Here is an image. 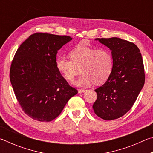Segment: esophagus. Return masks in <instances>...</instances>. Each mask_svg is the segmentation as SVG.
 <instances>
[{
	"instance_id": "obj_1",
	"label": "esophagus",
	"mask_w": 153,
	"mask_h": 153,
	"mask_svg": "<svg viewBox=\"0 0 153 153\" xmlns=\"http://www.w3.org/2000/svg\"><path fill=\"white\" fill-rule=\"evenodd\" d=\"M86 92V90H83V89H79L78 90V93H83Z\"/></svg>"
}]
</instances>
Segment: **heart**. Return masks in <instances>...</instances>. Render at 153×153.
<instances>
[{"label":"heart","instance_id":"obj_1","mask_svg":"<svg viewBox=\"0 0 153 153\" xmlns=\"http://www.w3.org/2000/svg\"><path fill=\"white\" fill-rule=\"evenodd\" d=\"M71 59L59 56L56 59L58 71L67 81H73L80 71L82 75L75 82L77 86L84 87L94 82L101 84L107 81L113 68V58L106 48H96L79 46L72 50Z\"/></svg>","mask_w":153,"mask_h":153}]
</instances>
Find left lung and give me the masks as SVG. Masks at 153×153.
Instances as JSON below:
<instances>
[{
    "label": "left lung",
    "instance_id": "obj_1",
    "mask_svg": "<svg viewBox=\"0 0 153 153\" xmlns=\"http://www.w3.org/2000/svg\"><path fill=\"white\" fill-rule=\"evenodd\" d=\"M96 40L111 50L113 68L107 81L95 90L97 98L92 108L98 117L113 120L131 109L144 86L143 60L133 42L115 37Z\"/></svg>",
    "mask_w": 153,
    "mask_h": 153
}]
</instances>
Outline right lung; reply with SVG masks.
Listing matches in <instances>:
<instances>
[{"label": "right lung", "mask_w": 153, "mask_h": 153, "mask_svg": "<svg viewBox=\"0 0 153 153\" xmlns=\"http://www.w3.org/2000/svg\"><path fill=\"white\" fill-rule=\"evenodd\" d=\"M72 38L47 33L29 36L16 51L10 80L24 113L33 120L51 121L77 93L56 67L57 51Z\"/></svg>", "instance_id": "add662e5"}]
</instances>
